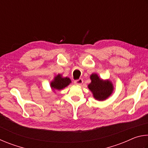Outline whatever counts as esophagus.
I'll return each mask as SVG.
<instances>
[{"instance_id":"esophagus-1","label":"esophagus","mask_w":148,"mask_h":148,"mask_svg":"<svg viewBox=\"0 0 148 148\" xmlns=\"http://www.w3.org/2000/svg\"><path fill=\"white\" fill-rule=\"evenodd\" d=\"M83 82H84L83 79L79 78V79H78L75 80V81H74V84H76V85H78V86H80V85H82V84H83Z\"/></svg>"}]
</instances>
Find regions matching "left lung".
<instances>
[{
  "label": "left lung",
  "instance_id": "1",
  "mask_svg": "<svg viewBox=\"0 0 148 148\" xmlns=\"http://www.w3.org/2000/svg\"><path fill=\"white\" fill-rule=\"evenodd\" d=\"M91 83L89 84V89L92 91L93 97L99 101L106 99L113 91V85L110 81H105L99 78L97 74L91 76Z\"/></svg>",
  "mask_w": 148,
  "mask_h": 148
}]
</instances>
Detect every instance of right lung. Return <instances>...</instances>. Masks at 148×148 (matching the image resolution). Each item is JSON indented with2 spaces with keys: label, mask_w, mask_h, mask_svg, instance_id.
I'll return each instance as SVG.
<instances>
[{
  "label": "right lung",
  "mask_w": 148,
  "mask_h": 148,
  "mask_svg": "<svg viewBox=\"0 0 148 148\" xmlns=\"http://www.w3.org/2000/svg\"><path fill=\"white\" fill-rule=\"evenodd\" d=\"M71 82L69 77H62L61 75L58 74L51 83V87L53 89L60 90L69 86Z\"/></svg>",
  "instance_id": "1"
}]
</instances>
